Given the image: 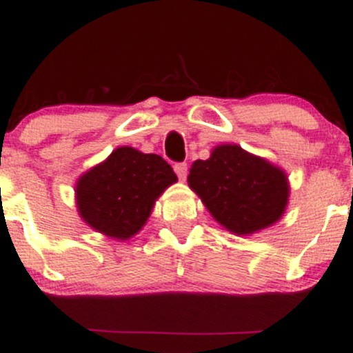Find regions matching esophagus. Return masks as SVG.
Returning a JSON list of instances; mask_svg holds the SVG:
<instances>
[{"label": "esophagus", "mask_w": 353, "mask_h": 353, "mask_svg": "<svg viewBox=\"0 0 353 353\" xmlns=\"http://www.w3.org/2000/svg\"><path fill=\"white\" fill-rule=\"evenodd\" d=\"M174 171H176L177 177H179L181 181H184L185 177H188V163H177V164H174Z\"/></svg>", "instance_id": "obj_1"}]
</instances>
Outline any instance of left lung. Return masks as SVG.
Segmentation results:
<instances>
[{"mask_svg":"<svg viewBox=\"0 0 353 353\" xmlns=\"http://www.w3.org/2000/svg\"><path fill=\"white\" fill-rule=\"evenodd\" d=\"M188 182L212 217L236 235L278 222L290 197L286 172L239 144H220L209 159L195 161Z\"/></svg>","mask_w":353,"mask_h":353,"instance_id":"left-lung-1","label":"left lung"}]
</instances>
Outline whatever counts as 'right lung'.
Wrapping results in <instances>:
<instances>
[{
    "mask_svg": "<svg viewBox=\"0 0 353 353\" xmlns=\"http://www.w3.org/2000/svg\"><path fill=\"white\" fill-rule=\"evenodd\" d=\"M176 181L172 168L161 156L117 148L77 181L79 214L93 230L128 240L144 227L156 199Z\"/></svg>",
    "mask_w": 353,
    "mask_h": 353,
    "instance_id": "1",
    "label": "right lung"
}]
</instances>
